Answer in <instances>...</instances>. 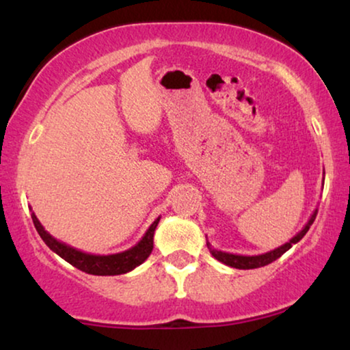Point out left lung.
<instances>
[{"mask_svg":"<svg viewBox=\"0 0 350 350\" xmlns=\"http://www.w3.org/2000/svg\"><path fill=\"white\" fill-rule=\"evenodd\" d=\"M325 174V172H323ZM315 217H317V208L314 210L312 215H310L309 221L306 223V226L301 229V231L296 234L290 239L288 242H285L284 245L274 248V250L271 252H266V253H261V255H236V253H228V252H221V250H217V248L212 247V243L207 241V247L210 253H212L213 258H217L219 262H223V265L226 266H231V267H236V269H256V267H262L266 265H269V262L275 261L277 258H280L284 255L285 252H288L291 247L295 245V243H298L301 239L306 236V232L309 231L310 224L314 223Z\"/></svg>","mask_w":350,"mask_h":350,"instance_id":"left-lung-1","label":"left lung"}]
</instances>
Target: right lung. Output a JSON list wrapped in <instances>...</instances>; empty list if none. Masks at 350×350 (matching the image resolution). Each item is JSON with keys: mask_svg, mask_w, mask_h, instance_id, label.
Returning <instances> with one entry per match:
<instances>
[{"mask_svg": "<svg viewBox=\"0 0 350 350\" xmlns=\"http://www.w3.org/2000/svg\"><path fill=\"white\" fill-rule=\"evenodd\" d=\"M31 218L33 223H35L38 234H40L42 241H44L46 245L49 247L52 252L57 253L60 258H64L66 262H70V265L75 266L76 269L88 272V274L92 275H119L131 272L132 269H135L137 266H140L142 262L151 255L154 231L161 219V217H157L154 219V223L148 228L145 236L140 239V242L135 243L132 248H129V250L121 253H113V255H92V253L81 252L78 248L66 245L65 242L57 241L55 237H52L51 234L46 231L35 213H31Z\"/></svg>", "mask_w": 350, "mask_h": 350, "instance_id": "obj_1", "label": "right lung"}]
</instances>
